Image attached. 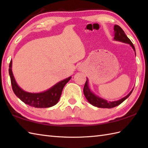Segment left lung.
<instances>
[{"mask_svg": "<svg viewBox=\"0 0 148 148\" xmlns=\"http://www.w3.org/2000/svg\"><path fill=\"white\" fill-rule=\"evenodd\" d=\"M114 39L116 40H118V41H121L125 43L129 44V45L132 47L134 51L136 52V49H135V47L134 45L132 42L131 40L129 39V38L126 36V34H125V32L121 28L117 25H115L114 27ZM88 80H86L85 84L83 88V93L84 95L85 96L87 100L91 104L97 107V108H114V107L117 106L123 102L125 100H126L128 97L130 95V94L132 92V90L128 94L127 96H125L123 98L119 100H116V101H113V102H109L108 100L103 99L100 97L95 95L92 91L90 90L89 86H88Z\"/></svg>", "mask_w": 148, "mask_h": 148, "instance_id": "1", "label": "left lung"}]
</instances>
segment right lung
<instances>
[{"mask_svg": "<svg viewBox=\"0 0 148 148\" xmlns=\"http://www.w3.org/2000/svg\"><path fill=\"white\" fill-rule=\"evenodd\" d=\"M12 60L9 64V74L11 78L12 88L14 94L22 102L30 106L37 108H46L55 106L58 103L62 95L63 88L67 84L71 77L66 78L65 79L60 81L55 84L51 88L41 93H29L25 92L19 86L12 72Z\"/></svg>", "mask_w": 148, "mask_h": 148, "instance_id": "obj_1", "label": "right lung"}]
</instances>
